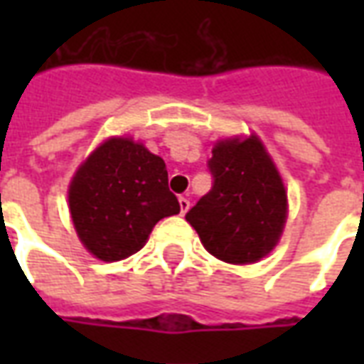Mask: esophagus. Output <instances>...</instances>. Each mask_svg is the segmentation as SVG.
Wrapping results in <instances>:
<instances>
[{"mask_svg":"<svg viewBox=\"0 0 364 364\" xmlns=\"http://www.w3.org/2000/svg\"><path fill=\"white\" fill-rule=\"evenodd\" d=\"M179 206H181V214H185L187 210H189L191 200H189V198H185V197H179Z\"/></svg>","mask_w":364,"mask_h":364,"instance_id":"34e87169","label":"esophagus"}]
</instances>
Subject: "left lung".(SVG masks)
Here are the masks:
<instances>
[{
	"label": "left lung",
	"mask_w": 364,
	"mask_h": 364,
	"mask_svg": "<svg viewBox=\"0 0 364 364\" xmlns=\"http://www.w3.org/2000/svg\"><path fill=\"white\" fill-rule=\"evenodd\" d=\"M213 189L185 218L214 257L255 263L273 250L287 220V193L263 144L222 140L208 159Z\"/></svg>",
	"instance_id": "1"
}]
</instances>
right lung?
Here are the masks:
<instances>
[{
	"label": "right lung",
	"mask_w": 364,
	"mask_h": 364,
	"mask_svg": "<svg viewBox=\"0 0 364 364\" xmlns=\"http://www.w3.org/2000/svg\"><path fill=\"white\" fill-rule=\"evenodd\" d=\"M68 198L77 236L101 261L136 253L161 218L181 210L164 159L128 138L99 146L77 169Z\"/></svg>",
	"instance_id": "add662e5"
}]
</instances>
